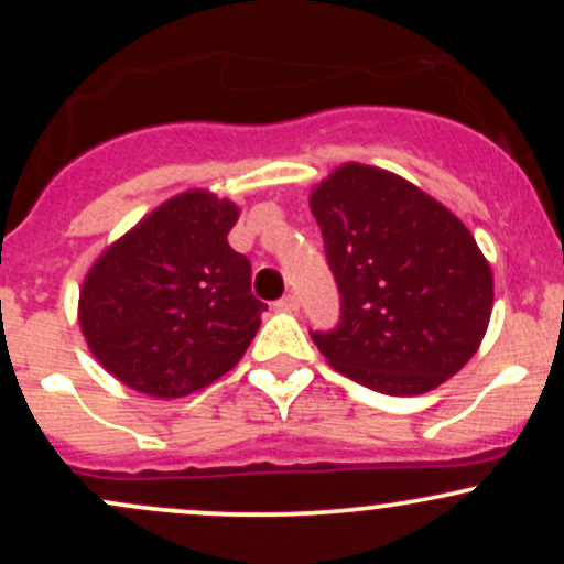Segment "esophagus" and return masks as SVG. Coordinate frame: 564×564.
<instances>
[{
  "mask_svg": "<svg viewBox=\"0 0 564 564\" xmlns=\"http://www.w3.org/2000/svg\"><path fill=\"white\" fill-rule=\"evenodd\" d=\"M278 307L286 310V313H296V310H300V296H296L294 291H289V294H283L281 300H278Z\"/></svg>",
  "mask_w": 564,
  "mask_h": 564,
  "instance_id": "obj_1",
  "label": "esophagus"
}]
</instances>
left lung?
<instances>
[{
	"label": "left lung",
	"instance_id": "8db88e82",
	"mask_svg": "<svg viewBox=\"0 0 564 564\" xmlns=\"http://www.w3.org/2000/svg\"><path fill=\"white\" fill-rule=\"evenodd\" d=\"M339 323L310 332L323 358L384 394H422L480 347L494 273L443 204L377 166L345 164L310 196Z\"/></svg>",
	"mask_w": 564,
	"mask_h": 564
}]
</instances>
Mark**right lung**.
<instances>
[{"label": "right lung", "instance_id": "right-lung-1", "mask_svg": "<svg viewBox=\"0 0 564 564\" xmlns=\"http://www.w3.org/2000/svg\"><path fill=\"white\" fill-rule=\"evenodd\" d=\"M238 206L187 191L93 264L79 296L84 339L106 371L153 398H183L228 373L268 304L230 249Z\"/></svg>", "mask_w": 564, "mask_h": 564}]
</instances>
